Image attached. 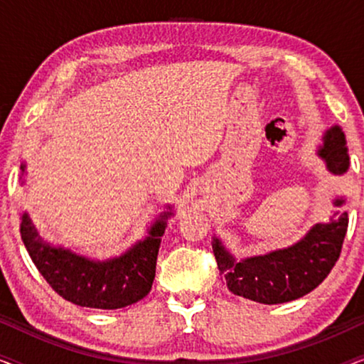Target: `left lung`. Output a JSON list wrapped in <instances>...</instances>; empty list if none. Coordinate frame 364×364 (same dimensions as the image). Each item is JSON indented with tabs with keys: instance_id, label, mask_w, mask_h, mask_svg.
<instances>
[{
	"instance_id": "left-lung-1",
	"label": "left lung",
	"mask_w": 364,
	"mask_h": 364,
	"mask_svg": "<svg viewBox=\"0 0 364 364\" xmlns=\"http://www.w3.org/2000/svg\"><path fill=\"white\" fill-rule=\"evenodd\" d=\"M320 156L328 162L331 172H346L348 159L345 134L338 126L331 127L323 137ZM343 205V198L335 200ZM348 230V213H335L330 223H318L295 245L275 250L268 255L252 257L235 262L222 243L213 240L220 275L233 295L252 301L277 305L301 298L320 285L330 275L341 253Z\"/></svg>"
}]
</instances>
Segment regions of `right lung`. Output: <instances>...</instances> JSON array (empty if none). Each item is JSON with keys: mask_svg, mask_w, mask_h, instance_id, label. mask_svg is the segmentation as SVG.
I'll return each instance as SVG.
<instances>
[{"mask_svg": "<svg viewBox=\"0 0 364 364\" xmlns=\"http://www.w3.org/2000/svg\"><path fill=\"white\" fill-rule=\"evenodd\" d=\"M167 215L171 212L162 213L146 240L107 262H92L43 243L26 213L21 222V238L39 273L59 296L79 306L117 310L142 300L151 291Z\"/></svg>", "mask_w": 364, "mask_h": 364, "instance_id": "obj_1", "label": "right lung"}]
</instances>
